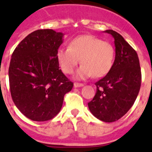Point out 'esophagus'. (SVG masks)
<instances>
[{"label": "esophagus", "instance_id": "obj_1", "mask_svg": "<svg viewBox=\"0 0 152 152\" xmlns=\"http://www.w3.org/2000/svg\"><path fill=\"white\" fill-rule=\"evenodd\" d=\"M74 86H75V88H80V87H83V86H84V84H81V83L75 82V83H74Z\"/></svg>", "mask_w": 152, "mask_h": 152}]
</instances>
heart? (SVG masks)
<instances>
[{
    "label": "heart",
    "instance_id": "obj_1",
    "mask_svg": "<svg viewBox=\"0 0 152 152\" xmlns=\"http://www.w3.org/2000/svg\"><path fill=\"white\" fill-rule=\"evenodd\" d=\"M56 58L61 71L70 75L80 60L75 77L84 79L94 75L101 77L110 72L115 59V49L107 41L91 35H82L70 41L68 48L58 50Z\"/></svg>",
    "mask_w": 152,
    "mask_h": 152
}]
</instances>
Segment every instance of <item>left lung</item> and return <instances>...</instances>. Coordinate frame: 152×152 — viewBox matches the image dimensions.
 <instances>
[{
  "mask_svg": "<svg viewBox=\"0 0 152 152\" xmlns=\"http://www.w3.org/2000/svg\"><path fill=\"white\" fill-rule=\"evenodd\" d=\"M105 33L114 38L116 56L112 69L95 83L96 94L88 107L98 119L112 123L123 117L134 104L140 90L142 74L133 48L116 31L107 29Z\"/></svg>",
  "mask_w": 152,
  "mask_h": 152,
  "instance_id": "left-lung-1",
  "label": "left lung"
}]
</instances>
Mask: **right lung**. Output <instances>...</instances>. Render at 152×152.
<instances>
[{
    "label": "right lung",
    "mask_w": 152,
    "mask_h": 152,
    "mask_svg": "<svg viewBox=\"0 0 152 152\" xmlns=\"http://www.w3.org/2000/svg\"><path fill=\"white\" fill-rule=\"evenodd\" d=\"M62 33L38 29L23 39L11 56L9 83L12 99L24 116L44 122L57 115L74 84L62 73L56 53Z\"/></svg>",
    "instance_id": "1"
}]
</instances>
